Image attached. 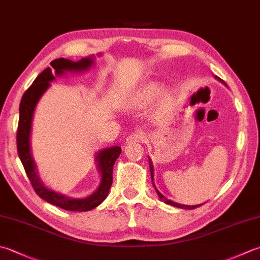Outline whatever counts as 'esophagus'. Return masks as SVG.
I'll list each match as a JSON object with an SVG mask.
<instances>
[{
  "label": "esophagus",
  "instance_id": "esophagus-1",
  "mask_svg": "<svg viewBox=\"0 0 260 260\" xmlns=\"http://www.w3.org/2000/svg\"><path fill=\"white\" fill-rule=\"evenodd\" d=\"M146 139V133L142 131H137L135 133H132L126 139V143H135V142H143Z\"/></svg>",
  "mask_w": 260,
  "mask_h": 260
}]
</instances>
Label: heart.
Listing matches in <instances>:
<instances>
[{
	"mask_svg": "<svg viewBox=\"0 0 260 260\" xmlns=\"http://www.w3.org/2000/svg\"><path fill=\"white\" fill-rule=\"evenodd\" d=\"M164 90V86L161 83L152 81V82L146 83L143 88L141 89L131 100V104L133 107H145L153 103V101L159 96ZM171 106V95L169 93H165L160 99V110L167 111Z\"/></svg>",
	"mask_w": 260,
	"mask_h": 260,
	"instance_id": "b5f03b06",
	"label": "heart"
}]
</instances>
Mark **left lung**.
I'll use <instances>...</instances> for the list:
<instances>
[{"instance_id": "1", "label": "left lung", "mask_w": 260, "mask_h": 260, "mask_svg": "<svg viewBox=\"0 0 260 260\" xmlns=\"http://www.w3.org/2000/svg\"><path fill=\"white\" fill-rule=\"evenodd\" d=\"M216 79L218 80V81H221V82L223 83V84H225V82H223L222 80H220L216 76ZM226 85V84H225ZM149 164H150V171H151V179H152V181H153V165H152V162H151V159L149 160ZM153 186H154V188H155V191H156V194H157V196H159V198L160 200H162L164 201L166 204H168V205H172V206H175V207H179V208H185V210H192V208H195V207H197V206H200V205H182V204H178V203H176V202H174V201H170V200H168V198H166L164 195L161 194V192L156 189V187H155V185H154V182H153ZM202 205V204H201Z\"/></svg>"}]
</instances>
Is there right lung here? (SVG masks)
<instances>
[{"mask_svg":"<svg viewBox=\"0 0 260 260\" xmlns=\"http://www.w3.org/2000/svg\"><path fill=\"white\" fill-rule=\"evenodd\" d=\"M99 56H101L99 54ZM94 56L81 58L78 62L71 59L57 58L54 59L50 65L40 73L29 89L22 95L19 107V125L17 133L18 154L22 162L25 174L37 195L44 201L50 203L66 211L86 212L99 206L109 194L110 186L113 184V168L116 160L121 153L120 146H111L100 150L95 153L94 162L100 174V184L92 194L83 198L68 197L59 192H56L45 186L38 175L37 166L31 153V127L35 109L38 101L50 86V82L55 80V76L65 75L66 72L82 73L90 70L94 65Z\"/></svg>","mask_w":260,"mask_h":260,"instance_id":"1","label":"right lung"}]
</instances>
